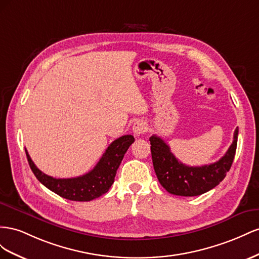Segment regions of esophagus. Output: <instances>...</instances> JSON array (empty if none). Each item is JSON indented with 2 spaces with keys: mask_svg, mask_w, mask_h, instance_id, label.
<instances>
[{
  "mask_svg": "<svg viewBox=\"0 0 259 259\" xmlns=\"http://www.w3.org/2000/svg\"><path fill=\"white\" fill-rule=\"evenodd\" d=\"M146 129H147V124L143 120H137L134 123V127H132V130H134V134L136 136H141L145 134Z\"/></svg>",
  "mask_w": 259,
  "mask_h": 259,
  "instance_id": "34e87169",
  "label": "esophagus"
}]
</instances>
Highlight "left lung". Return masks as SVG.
<instances>
[{
	"label": "left lung",
	"mask_w": 259,
	"mask_h": 259,
	"mask_svg": "<svg viewBox=\"0 0 259 259\" xmlns=\"http://www.w3.org/2000/svg\"><path fill=\"white\" fill-rule=\"evenodd\" d=\"M239 129H235L233 142L218 161L202 167H191L175 157L170 147L159 137L150 138L155 174L162 188L180 196H196L213 189L230 170L238 144Z\"/></svg>",
	"instance_id": "8db88e82"
}]
</instances>
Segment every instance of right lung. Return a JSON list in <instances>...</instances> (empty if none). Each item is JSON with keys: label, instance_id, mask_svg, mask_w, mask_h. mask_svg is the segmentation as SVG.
Wrapping results in <instances>:
<instances>
[{"label": "right lung", "instance_id": "right-lung-1", "mask_svg": "<svg viewBox=\"0 0 259 259\" xmlns=\"http://www.w3.org/2000/svg\"><path fill=\"white\" fill-rule=\"evenodd\" d=\"M135 142L131 135L122 136L109 144L102 158L91 171L68 179H56L42 172L34 165L26 150L27 159L32 172L44 187L70 201L89 202L105 194L114 183L117 169L129 146Z\"/></svg>", "mask_w": 259, "mask_h": 259}]
</instances>
